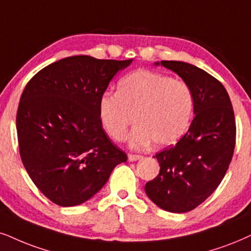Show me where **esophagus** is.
Here are the masks:
<instances>
[{
	"instance_id": "34e87169",
	"label": "esophagus",
	"mask_w": 251,
	"mask_h": 251,
	"mask_svg": "<svg viewBox=\"0 0 251 251\" xmlns=\"http://www.w3.org/2000/svg\"><path fill=\"white\" fill-rule=\"evenodd\" d=\"M142 156L141 155H134V154H128V160L131 161V162H134V161H138V160H141Z\"/></svg>"
}]
</instances>
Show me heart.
I'll return each mask as SVG.
<instances>
[{"label":"heart","instance_id":"obj_1","mask_svg":"<svg viewBox=\"0 0 251 251\" xmlns=\"http://www.w3.org/2000/svg\"><path fill=\"white\" fill-rule=\"evenodd\" d=\"M100 123L115 140H123L133 122L138 126L129 138L140 149L176 144L188 131L193 112L190 85L161 73L135 71L119 81L118 93H105L98 103Z\"/></svg>","mask_w":251,"mask_h":251}]
</instances>
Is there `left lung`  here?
I'll return each instance as SVG.
<instances>
[{
	"label": "left lung",
	"mask_w": 251,
	"mask_h": 251,
	"mask_svg": "<svg viewBox=\"0 0 251 251\" xmlns=\"http://www.w3.org/2000/svg\"><path fill=\"white\" fill-rule=\"evenodd\" d=\"M190 85L193 118L175 146L155 155L160 173L146 184L148 198L171 213L196 208L226 175L235 148L236 126L228 93L217 78L191 63L161 61Z\"/></svg>",
	"instance_id": "1"
}]
</instances>
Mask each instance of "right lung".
Wrapping results in <instances>:
<instances>
[{
	"label": "right lung",
	"instance_id": "1",
	"mask_svg": "<svg viewBox=\"0 0 251 251\" xmlns=\"http://www.w3.org/2000/svg\"><path fill=\"white\" fill-rule=\"evenodd\" d=\"M132 61L69 56L41 69L25 87L16 117L22 162L54 204H83L127 161L104 132L98 103Z\"/></svg>",
	"mask_w": 251,
	"mask_h": 251
}]
</instances>
